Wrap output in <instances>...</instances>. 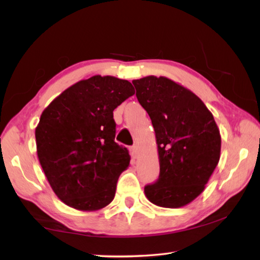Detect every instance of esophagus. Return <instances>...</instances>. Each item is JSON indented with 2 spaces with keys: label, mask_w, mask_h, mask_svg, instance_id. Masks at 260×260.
<instances>
[{
  "label": "esophagus",
  "mask_w": 260,
  "mask_h": 260,
  "mask_svg": "<svg viewBox=\"0 0 260 260\" xmlns=\"http://www.w3.org/2000/svg\"><path fill=\"white\" fill-rule=\"evenodd\" d=\"M131 153H132V156L133 157H136V155H138V146H136V144H134V146H132L131 147Z\"/></svg>",
  "instance_id": "1"
}]
</instances>
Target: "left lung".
<instances>
[{
  "label": "left lung",
  "mask_w": 260,
  "mask_h": 260,
  "mask_svg": "<svg viewBox=\"0 0 260 260\" xmlns=\"http://www.w3.org/2000/svg\"><path fill=\"white\" fill-rule=\"evenodd\" d=\"M133 85L151 119L159 158V177L144 193L161 208H181L203 192L218 165L219 128L199 96L180 83L148 76Z\"/></svg>",
  "instance_id": "left-lung-1"
}]
</instances>
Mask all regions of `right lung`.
I'll use <instances>...</instances> for the list:
<instances>
[{
	"mask_svg": "<svg viewBox=\"0 0 260 260\" xmlns=\"http://www.w3.org/2000/svg\"><path fill=\"white\" fill-rule=\"evenodd\" d=\"M134 93L129 81L94 76L43 110L35 128L38 158L52 190L70 208L96 211L114 199L131 157L114 141L113 110Z\"/></svg>",
	"mask_w": 260,
	"mask_h": 260,
	"instance_id": "1",
	"label": "right lung"
}]
</instances>
